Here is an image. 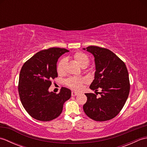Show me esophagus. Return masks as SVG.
Listing matches in <instances>:
<instances>
[{"label":"esophagus","mask_w":147,"mask_h":147,"mask_svg":"<svg viewBox=\"0 0 147 147\" xmlns=\"http://www.w3.org/2000/svg\"><path fill=\"white\" fill-rule=\"evenodd\" d=\"M71 95H72V96H76V95H79V93L73 91V92H72V93H71Z\"/></svg>","instance_id":"34e87169"}]
</instances>
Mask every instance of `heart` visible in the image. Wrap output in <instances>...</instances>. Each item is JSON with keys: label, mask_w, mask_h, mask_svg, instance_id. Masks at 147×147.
Masks as SVG:
<instances>
[{"label": "heart", "mask_w": 147, "mask_h": 147, "mask_svg": "<svg viewBox=\"0 0 147 147\" xmlns=\"http://www.w3.org/2000/svg\"><path fill=\"white\" fill-rule=\"evenodd\" d=\"M74 58L76 62L81 67L87 66L90 62V59L88 56L83 52H76L74 55ZM66 63V60L65 59H62L59 61L57 64V71L59 74H62L65 71V66ZM84 83V80L82 78H70L66 81L67 85L75 90H80L82 88V85Z\"/></svg>", "instance_id": "obj_1"}]
</instances>
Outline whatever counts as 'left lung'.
<instances>
[{"instance_id": "1", "label": "left lung", "mask_w": 147, "mask_h": 147, "mask_svg": "<svg viewBox=\"0 0 147 147\" xmlns=\"http://www.w3.org/2000/svg\"><path fill=\"white\" fill-rule=\"evenodd\" d=\"M83 49L95 58V76L90 88L95 92L101 90L100 97L94 93H86L84 112L94 121L110 120L119 113L128 97L130 85L127 67L110 50L97 46Z\"/></svg>"}]
</instances>
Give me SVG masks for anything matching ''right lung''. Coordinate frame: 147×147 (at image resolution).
I'll return each instance as SVG.
<instances>
[{
	"mask_svg": "<svg viewBox=\"0 0 147 147\" xmlns=\"http://www.w3.org/2000/svg\"><path fill=\"white\" fill-rule=\"evenodd\" d=\"M68 50L50 48L37 52L22 67L19 78L18 92L22 105L36 120L49 121L61 114L71 91L62 87L58 94L49 91L51 80L57 77L58 59Z\"/></svg>",
	"mask_w": 147,
	"mask_h": 147,
	"instance_id": "right-lung-1",
	"label": "right lung"
}]
</instances>
